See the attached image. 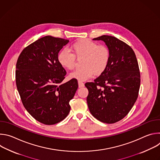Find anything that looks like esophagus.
Returning a JSON list of instances; mask_svg holds the SVG:
<instances>
[{
    "label": "esophagus",
    "instance_id": "obj_1",
    "mask_svg": "<svg viewBox=\"0 0 160 160\" xmlns=\"http://www.w3.org/2000/svg\"><path fill=\"white\" fill-rule=\"evenodd\" d=\"M78 87H79L80 88L84 87V83H83V82H78Z\"/></svg>",
    "mask_w": 160,
    "mask_h": 160
}]
</instances>
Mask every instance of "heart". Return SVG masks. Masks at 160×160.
Here are the masks:
<instances>
[{
	"mask_svg": "<svg viewBox=\"0 0 160 160\" xmlns=\"http://www.w3.org/2000/svg\"><path fill=\"white\" fill-rule=\"evenodd\" d=\"M71 53L66 49L61 50L58 55L59 64L65 69L72 70L76 64V58H82V68L70 73V77L79 82L85 81L95 76L102 75L108 66L110 54L104 45L86 39H80L71 45Z\"/></svg>",
	"mask_w": 160,
	"mask_h": 160,
	"instance_id": "obj_1",
	"label": "heart"
}]
</instances>
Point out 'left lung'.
Instances as JSON below:
<instances>
[{"instance_id": "8db88e82", "label": "left lung", "mask_w": 160, "mask_h": 160, "mask_svg": "<svg viewBox=\"0 0 160 160\" xmlns=\"http://www.w3.org/2000/svg\"><path fill=\"white\" fill-rule=\"evenodd\" d=\"M93 40L106 43L110 58L105 72L94 82L85 84L88 90L87 102L97 120L114 123L127 115L138 98L139 64L133 49L118 38L104 35Z\"/></svg>"}]
</instances>
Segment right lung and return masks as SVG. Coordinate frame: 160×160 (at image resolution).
I'll return each instance as SVG.
<instances>
[{"mask_svg":"<svg viewBox=\"0 0 160 160\" xmlns=\"http://www.w3.org/2000/svg\"><path fill=\"white\" fill-rule=\"evenodd\" d=\"M68 42L43 37L22 50L16 62V83L22 104L45 125L58 123L68 116L70 101L78 87L75 79L61 83L66 72L59 64L58 55Z\"/></svg>","mask_w":160,"mask_h":160,"instance_id":"add662e5","label":"right lung"}]
</instances>
